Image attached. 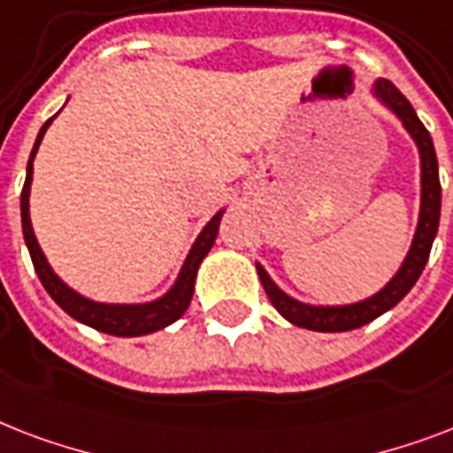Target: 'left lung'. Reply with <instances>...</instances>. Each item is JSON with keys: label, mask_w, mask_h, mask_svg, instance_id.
<instances>
[{"label": "left lung", "mask_w": 453, "mask_h": 453, "mask_svg": "<svg viewBox=\"0 0 453 453\" xmlns=\"http://www.w3.org/2000/svg\"><path fill=\"white\" fill-rule=\"evenodd\" d=\"M376 96L383 101L385 106L392 108V113L397 115L399 120L404 122L413 142L418 143L420 150V219L416 236H413L411 250L406 255L404 265L397 272V276L385 286L380 293H376L369 300L357 304H345V307H310L288 297L283 290L274 286V281L266 276V272L257 265L259 281L265 286L266 297L272 300L281 317H286L290 324L300 326V328H310V331L321 333H340L352 331L359 326L369 324L383 311L392 310L402 297L413 288V283L418 281V276L426 269V262L430 257V248L437 236V226H440V208H441V187H440V172H437V156H434L433 136L426 129V125L418 120V115L413 111L404 94L399 92L397 87L390 80H378L376 82Z\"/></svg>", "instance_id": "obj_1"}]
</instances>
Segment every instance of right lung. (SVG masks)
I'll return each instance as SVG.
<instances>
[{"label": "right lung", "instance_id": "right-lung-1", "mask_svg": "<svg viewBox=\"0 0 453 453\" xmlns=\"http://www.w3.org/2000/svg\"><path fill=\"white\" fill-rule=\"evenodd\" d=\"M54 118H49L42 125L37 142L33 146L30 160H27V177L20 191V222H23V236H26L27 250L33 257L35 272L40 276L42 286L47 288V293L54 297V303L61 307L63 311H68L70 317L82 321V324L92 326L96 331L108 333V335H122V338H132V335H146V333L160 331L165 326H170L172 321H177L184 311H187L191 297H194V283L196 274H198V266H201L203 257L208 255L212 243H215L217 231H219V219L222 212H217L208 222V226L203 229L198 241L194 243L191 252H188L187 262L181 266V274H179L177 283L172 286L167 296H163L156 303L149 304H101L92 303L87 297L77 296L75 290H70L58 276L51 272V266L47 265V257L42 255L37 238L33 234V224H30V212H27V198H30V181H33V157L40 149V142L47 127L51 125Z\"/></svg>", "mask_w": 453, "mask_h": 453}]
</instances>
